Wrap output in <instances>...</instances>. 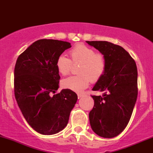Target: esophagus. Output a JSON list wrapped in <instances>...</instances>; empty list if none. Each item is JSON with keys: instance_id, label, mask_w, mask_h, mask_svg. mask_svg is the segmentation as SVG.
Wrapping results in <instances>:
<instances>
[{"instance_id": "obj_1", "label": "esophagus", "mask_w": 153, "mask_h": 153, "mask_svg": "<svg viewBox=\"0 0 153 153\" xmlns=\"http://www.w3.org/2000/svg\"><path fill=\"white\" fill-rule=\"evenodd\" d=\"M77 96H78L79 98H81V97H83V96H84V95H83V94H78V95H77Z\"/></svg>"}]
</instances>
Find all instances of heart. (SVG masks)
Segmentation results:
<instances>
[{"label": "heart", "mask_w": 153, "mask_h": 153, "mask_svg": "<svg viewBox=\"0 0 153 153\" xmlns=\"http://www.w3.org/2000/svg\"><path fill=\"white\" fill-rule=\"evenodd\" d=\"M74 64H81L77 76H71L62 79V86L65 89L81 93L88 86L91 81L96 82L103 76L106 70V61L102 54L96 53L95 50L85 45L75 46L70 52ZM72 61L65 55L58 56L56 68L62 75L70 73Z\"/></svg>", "instance_id": "obj_1"}]
</instances>
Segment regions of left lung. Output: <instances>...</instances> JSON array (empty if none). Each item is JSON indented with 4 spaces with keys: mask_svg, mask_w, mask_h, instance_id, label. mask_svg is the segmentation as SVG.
Segmentation results:
<instances>
[{
    "mask_svg": "<svg viewBox=\"0 0 153 153\" xmlns=\"http://www.w3.org/2000/svg\"><path fill=\"white\" fill-rule=\"evenodd\" d=\"M86 42L97 49L106 61L105 72L93 88L103 94L92 96L95 103L89 113L90 123L96 134L114 138L127 127L137 101V65L120 46L106 41Z\"/></svg>",
    "mask_w": 153,
    "mask_h": 153,
    "instance_id": "8db88e82",
    "label": "left lung"
}]
</instances>
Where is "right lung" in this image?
<instances>
[{"label": "right lung", "mask_w": 153, "mask_h": 153, "mask_svg": "<svg viewBox=\"0 0 153 153\" xmlns=\"http://www.w3.org/2000/svg\"><path fill=\"white\" fill-rule=\"evenodd\" d=\"M71 44L56 39H39L16 60L14 95L27 123L44 135L58 133L67 126L77 95L68 89L55 93L60 76L56 60Z\"/></svg>", "instance_id": "right-lung-1"}]
</instances>
